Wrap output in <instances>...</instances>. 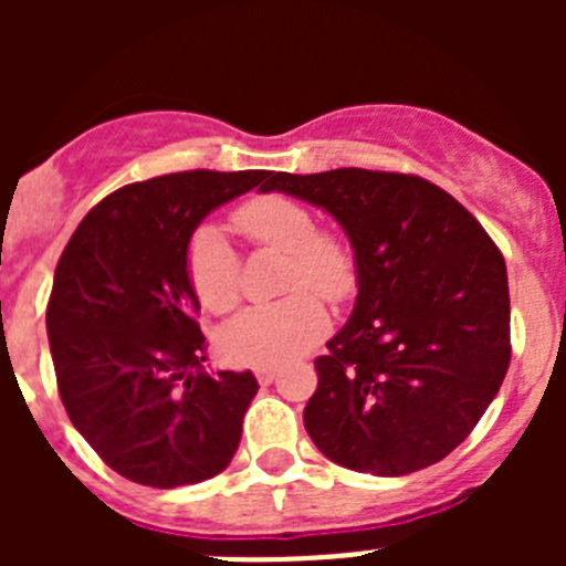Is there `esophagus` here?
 <instances>
[{
	"label": "esophagus",
	"instance_id": "34e87169",
	"mask_svg": "<svg viewBox=\"0 0 566 566\" xmlns=\"http://www.w3.org/2000/svg\"><path fill=\"white\" fill-rule=\"evenodd\" d=\"M252 371H254V377H258L260 385L274 382V377H277V368H274V365H254Z\"/></svg>",
	"mask_w": 566,
	"mask_h": 566
}]
</instances>
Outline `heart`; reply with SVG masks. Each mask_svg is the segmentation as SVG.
<instances>
[{
  "label": "heart",
  "instance_id": "1",
  "mask_svg": "<svg viewBox=\"0 0 566 566\" xmlns=\"http://www.w3.org/2000/svg\"><path fill=\"white\" fill-rule=\"evenodd\" d=\"M234 227L252 243L289 254L283 292L272 306H252L221 332V352L232 363L277 365L312 348L328 328L326 303H339L354 289V260L337 238L317 232L312 209L286 195L252 198L234 212ZM187 277L207 312L227 314L240 300L238 252L227 234L203 223L187 243Z\"/></svg>",
  "mask_w": 566,
  "mask_h": 566
}]
</instances>
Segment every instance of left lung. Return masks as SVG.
Wrapping results in <instances>:
<instances>
[{
  "mask_svg": "<svg viewBox=\"0 0 566 566\" xmlns=\"http://www.w3.org/2000/svg\"><path fill=\"white\" fill-rule=\"evenodd\" d=\"M263 192L326 209L354 249L357 300L314 359L303 422L374 476L437 464L476 428L510 365L507 269L482 223L419 175L274 172Z\"/></svg>",
  "mask_w": 566,
  "mask_h": 566,
  "instance_id": "left-lung-1",
  "label": "left lung"
}]
</instances>
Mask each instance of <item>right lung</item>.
Instances as JSON below:
<instances>
[{"mask_svg": "<svg viewBox=\"0 0 566 566\" xmlns=\"http://www.w3.org/2000/svg\"><path fill=\"white\" fill-rule=\"evenodd\" d=\"M269 172L161 175L84 214L48 303L50 357L70 422L124 479L181 488L218 476L258 394L252 371L207 374L187 243L212 209Z\"/></svg>", "mask_w": 566, "mask_h": 566, "instance_id": "1", "label": "right lung"}]
</instances>
